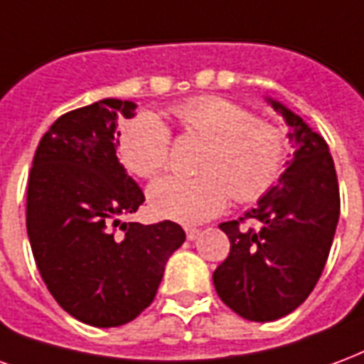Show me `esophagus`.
<instances>
[{"label": "esophagus", "instance_id": "34e87169", "mask_svg": "<svg viewBox=\"0 0 364 364\" xmlns=\"http://www.w3.org/2000/svg\"><path fill=\"white\" fill-rule=\"evenodd\" d=\"M186 237L188 240H198L201 237V230L200 229H186Z\"/></svg>", "mask_w": 364, "mask_h": 364}]
</instances>
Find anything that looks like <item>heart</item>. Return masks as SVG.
Segmentation results:
<instances>
[{"label":"heart","instance_id":"1","mask_svg":"<svg viewBox=\"0 0 364 364\" xmlns=\"http://www.w3.org/2000/svg\"><path fill=\"white\" fill-rule=\"evenodd\" d=\"M172 114L208 147L198 164L201 174L166 176L151 186L149 208L156 217L182 225L203 223L227 208L230 193L237 201H254L279 178L285 135L275 124L211 95L188 98ZM120 155L137 176H156L171 159V129L155 114H139L122 134Z\"/></svg>","mask_w":364,"mask_h":364}]
</instances>
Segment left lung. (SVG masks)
Returning a JSON list of instances; mask_svg holds the SVG:
<instances>
[{"mask_svg":"<svg viewBox=\"0 0 364 364\" xmlns=\"http://www.w3.org/2000/svg\"><path fill=\"white\" fill-rule=\"evenodd\" d=\"M285 120L293 159L258 205L244 213L256 229L227 221L230 252L213 272L221 301L252 322H273L299 309L320 279L339 219V186L330 147L291 108L266 97Z\"/></svg>","mask_w":364,"mask_h":364,"instance_id":"left-lung-1","label":"left lung"}]
</instances>
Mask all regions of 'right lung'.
I'll return each instance as SVG.
<instances>
[{
    "instance_id": "add662e5",
    "label": "right lung",
    "mask_w": 364,
    "mask_h": 364,
    "mask_svg": "<svg viewBox=\"0 0 364 364\" xmlns=\"http://www.w3.org/2000/svg\"><path fill=\"white\" fill-rule=\"evenodd\" d=\"M137 105L102 98L63 114L42 135L26 188V232L48 291L79 322L116 328L155 299L184 244L172 221L124 223L145 201L120 163L118 122ZM122 225L116 235L113 227Z\"/></svg>"
}]
</instances>
